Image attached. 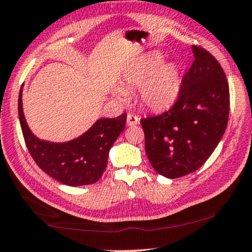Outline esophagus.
Segmentation results:
<instances>
[{
	"label": "esophagus",
	"mask_w": 252,
	"mask_h": 252,
	"mask_svg": "<svg viewBox=\"0 0 252 252\" xmlns=\"http://www.w3.org/2000/svg\"><path fill=\"white\" fill-rule=\"evenodd\" d=\"M138 123H139V117L138 116L133 115V114H128V115H126V124H128L129 126H137Z\"/></svg>",
	"instance_id": "obj_1"
}]
</instances>
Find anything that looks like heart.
<instances>
[{
  "mask_svg": "<svg viewBox=\"0 0 252 252\" xmlns=\"http://www.w3.org/2000/svg\"><path fill=\"white\" fill-rule=\"evenodd\" d=\"M163 62V55L152 52L143 56L126 75V87L115 90L116 99L126 101V91L143 87L140 96L151 109L168 108L175 102L181 89L180 66L175 62Z\"/></svg>",
  "mask_w": 252,
  "mask_h": 252,
  "instance_id": "obj_1",
  "label": "heart"
}]
</instances>
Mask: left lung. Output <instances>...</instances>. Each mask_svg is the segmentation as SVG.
I'll return each mask as SVG.
<instances>
[{
    "label": "left lung",
    "mask_w": 252,
    "mask_h": 252,
    "mask_svg": "<svg viewBox=\"0 0 252 252\" xmlns=\"http://www.w3.org/2000/svg\"><path fill=\"white\" fill-rule=\"evenodd\" d=\"M194 61L169 110L140 120L145 151L160 175L177 179L200 168L227 128L229 86L212 54L192 46Z\"/></svg>",
    "instance_id": "obj_1"
}]
</instances>
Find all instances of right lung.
<instances>
[{"label": "right lung", "mask_w": 252, "mask_h": 252, "mask_svg": "<svg viewBox=\"0 0 252 252\" xmlns=\"http://www.w3.org/2000/svg\"><path fill=\"white\" fill-rule=\"evenodd\" d=\"M18 96V115L26 146L36 165L59 182L70 187L99 181L107 167L110 147L126 128V114L116 119H99L85 133L66 143H52L33 135L26 123Z\"/></svg>", "instance_id": "add662e5"}]
</instances>
